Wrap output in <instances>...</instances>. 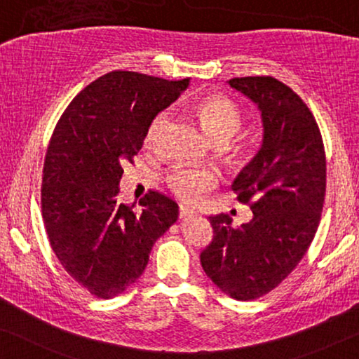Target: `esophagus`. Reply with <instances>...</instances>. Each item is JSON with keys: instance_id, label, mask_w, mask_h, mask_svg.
Returning a JSON list of instances; mask_svg holds the SVG:
<instances>
[{"instance_id": "esophagus-1", "label": "esophagus", "mask_w": 359, "mask_h": 359, "mask_svg": "<svg viewBox=\"0 0 359 359\" xmlns=\"http://www.w3.org/2000/svg\"><path fill=\"white\" fill-rule=\"evenodd\" d=\"M179 216H180V219L191 218V216H195V211L191 210V208H187V206H180V208H179Z\"/></svg>"}]
</instances>
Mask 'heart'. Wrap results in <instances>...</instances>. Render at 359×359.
<instances>
[{"instance_id":"1","label":"heart","mask_w":359,"mask_h":359,"mask_svg":"<svg viewBox=\"0 0 359 359\" xmlns=\"http://www.w3.org/2000/svg\"><path fill=\"white\" fill-rule=\"evenodd\" d=\"M195 115L200 120L201 128L215 144L224 146L242 127L239 109L228 97L219 94H208L195 104ZM165 123V114H159L151 120L144 135V143L153 144L161 128ZM218 177L208 169H175L168 175V187L175 196L187 203H196L213 190Z\"/></svg>"}]
</instances>
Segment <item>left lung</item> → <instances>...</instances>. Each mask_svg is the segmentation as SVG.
Wrapping results in <instances>:
<instances>
[{
  "mask_svg": "<svg viewBox=\"0 0 359 359\" xmlns=\"http://www.w3.org/2000/svg\"><path fill=\"white\" fill-rule=\"evenodd\" d=\"M231 88L259 105L264 141L232 184L254 218L232 228L210 216L213 239L200 262L208 278L237 301L266 294L296 269L320 223L325 149L314 115L291 88L271 76L232 78Z\"/></svg>",
  "mask_w": 359,
  "mask_h": 359,
  "instance_id": "8db88e82",
  "label": "left lung"
}]
</instances>
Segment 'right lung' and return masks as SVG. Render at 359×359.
<instances>
[{"mask_svg":"<svg viewBox=\"0 0 359 359\" xmlns=\"http://www.w3.org/2000/svg\"><path fill=\"white\" fill-rule=\"evenodd\" d=\"M189 81L104 74L72 100L50 138L42 175L45 231L67 273L100 299L143 275L154 242L177 221V203L158 190L140 200V211L117 196L122 164L133 163L151 120Z\"/></svg>","mask_w":359,"mask_h":359,"instance_id":"obj_1","label":"right lung"}]
</instances>
